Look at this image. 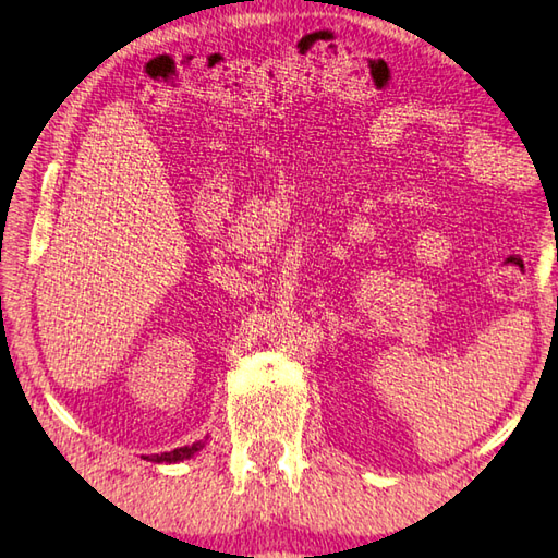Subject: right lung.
<instances>
[{
    "label": "right lung",
    "instance_id": "1",
    "mask_svg": "<svg viewBox=\"0 0 558 558\" xmlns=\"http://www.w3.org/2000/svg\"><path fill=\"white\" fill-rule=\"evenodd\" d=\"M204 448V440L199 442H192V446H183V448H175L170 452H161V454H144V460H151L156 464H175V462H183V460H190L192 454H197L199 450Z\"/></svg>",
    "mask_w": 558,
    "mask_h": 558
}]
</instances>
